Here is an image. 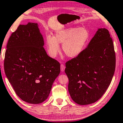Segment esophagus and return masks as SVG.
I'll return each instance as SVG.
<instances>
[{
	"label": "esophagus",
	"instance_id": "1",
	"mask_svg": "<svg viewBox=\"0 0 123 123\" xmlns=\"http://www.w3.org/2000/svg\"><path fill=\"white\" fill-rule=\"evenodd\" d=\"M65 68H66V67L65 66V65H63V64H61V71L62 72H63L64 71H65Z\"/></svg>",
	"mask_w": 123,
	"mask_h": 123
}]
</instances>
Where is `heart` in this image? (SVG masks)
Segmentation results:
<instances>
[{
  "label": "heart",
  "instance_id": "heart-1",
  "mask_svg": "<svg viewBox=\"0 0 123 123\" xmlns=\"http://www.w3.org/2000/svg\"><path fill=\"white\" fill-rule=\"evenodd\" d=\"M90 38V33L85 27H71L56 32L54 37L47 35L46 44L49 55L55 57L60 51L59 44L67 57L74 58L84 49Z\"/></svg>",
  "mask_w": 123,
  "mask_h": 123
}]
</instances>
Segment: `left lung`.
I'll list each match as a JSON object with an SVG mask.
<instances>
[{"mask_svg":"<svg viewBox=\"0 0 123 123\" xmlns=\"http://www.w3.org/2000/svg\"><path fill=\"white\" fill-rule=\"evenodd\" d=\"M68 88L76 104L98 100L110 85L116 68V54L109 31L99 28L87 48L66 63Z\"/></svg>","mask_w":123,"mask_h":123,"instance_id":"8db88e82","label":"left lung"}]
</instances>
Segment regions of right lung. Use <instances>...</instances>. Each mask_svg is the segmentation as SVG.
Masks as SVG:
<instances>
[{"instance_id":"right-lung-1","label":"right lung","mask_w":123,"mask_h":123,"mask_svg":"<svg viewBox=\"0 0 123 123\" xmlns=\"http://www.w3.org/2000/svg\"><path fill=\"white\" fill-rule=\"evenodd\" d=\"M37 23L20 25L7 42L6 76L19 98L32 104L44 102L60 73V64L49 56Z\"/></svg>"}]
</instances>
